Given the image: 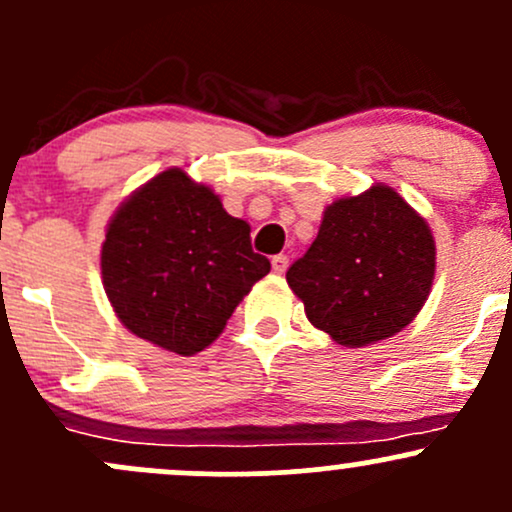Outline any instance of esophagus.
Instances as JSON below:
<instances>
[{
  "mask_svg": "<svg viewBox=\"0 0 512 512\" xmlns=\"http://www.w3.org/2000/svg\"><path fill=\"white\" fill-rule=\"evenodd\" d=\"M287 265H289L287 255H274L272 257V270L277 272V274H284V270H287Z\"/></svg>",
  "mask_w": 512,
  "mask_h": 512,
  "instance_id": "34e87169",
  "label": "esophagus"
}]
</instances>
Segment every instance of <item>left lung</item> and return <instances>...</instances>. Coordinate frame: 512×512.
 I'll use <instances>...</instances> for the list:
<instances>
[{
	"instance_id": "obj_1",
	"label": "left lung",
	"mask_w": 512,
	"mask_h": 512,
	"mask_svg": "<svg viewBox=\"0 0 512 512\" xmlns=\"http://www.w3.org/2000/svg\"><path fill=\"white\" fill-rule=\"evenodd\" d=\"M432 230L390 186L338 198L316 240L287 270L306 319L348 348L402 331L429 297Z\"/></svg>"
}]
</instances>
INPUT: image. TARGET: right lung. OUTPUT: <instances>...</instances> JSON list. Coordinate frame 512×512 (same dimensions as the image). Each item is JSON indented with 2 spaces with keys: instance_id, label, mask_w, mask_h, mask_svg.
Segmentation results:
<instances>
[{
  "instance_id": "obj_1",
  "label": "right lung",
  "mask_w": 512,
  "mask_h": 512,
  "mask_svg": "<svg viewBox=\"0 0 512 512\" xmlns=\"http://www.w3.org/2000/svg\"><path fill=\"white\" fill-rule=\"evenodd\" d=\"M100 267L107 299L134 336L193 355L220 336L270 260L211 188L169 169L112 215Z\"/></svg>"
}]
</instances>
